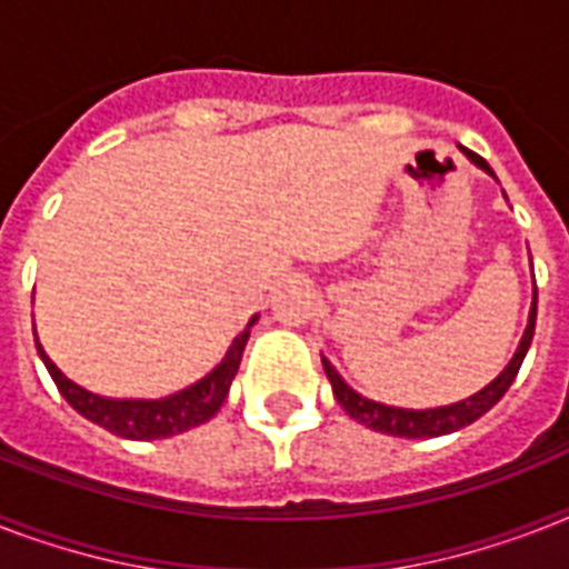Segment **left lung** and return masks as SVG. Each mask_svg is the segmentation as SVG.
Masks as SVG:
<instances>
[{"label": "left lung", "instance_id": "obj_1", "mask_svg": "<svg viewBox=\"0 0 569 569\" xmlns=\"http://www.w3.org/2000/svg\"><path fill=\"white\" fill-rule=\"evenodd\" d=\"M463 156H467L469 162L481 168L485 173L496 177L493 168L476 156L467 147H460ZM535 321H538V286H535V295H531V310H529V325L522 330V339L517 351H513L511 363L505 366L502 372L496 375L485 389H478L476 396L460 398L455 405H442V407H428V410H407V407H392V405H380V401H372V398L360 396L357 389H351L342 380V375L330 366L328 357H321V366H325V375H328L330 387H333V396L342 405L351 419H357L366 428H372V431L389 433V437H407V440H422V437H442V433L460 431V428H467L469 422H476L478 416H485L490 407L499 401V398L508 392V387L513 383L517 372H520L522 360H526V351L531 346V337H535Z\"/></svg>", "mask_w": 569, "mask_h": 569}]
</instances>
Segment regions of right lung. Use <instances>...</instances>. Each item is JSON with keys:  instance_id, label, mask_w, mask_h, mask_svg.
<instances>
[{"instance_id": "obj_1", "label": "right lung", "mask_w": 569, "mask_h": 569, "mask_svg": "<svg viewBox=\"0 0 569 569\" xmlns=\"http://www.w3.org/2000/svg\"><path fill=\"white\" fill-rule=\"evenodd\" d=\"M257 319L259 316H253L248 321V328L232 339V346L227 348V355H223V360L214 366L212 372L194 380L191 387L164 398L97 396L91 389L73 383L49 360V355L38 342V333H34V346H38V355L43 366H47V372L56 380L58 392L67 398V405L73 407L76 413L84 416L88 422L100 425L106 431L118 433L123 440H162V437H173V433H182L189 431V428H197V425L209 422L221 410V405L227 401V392H230L232 378L239 372L241 351L248 346L250 328L257 325Z\"/></svg>"}]
</instances>
